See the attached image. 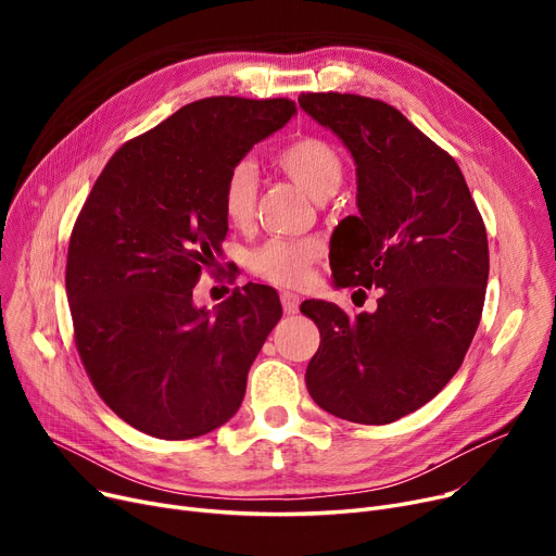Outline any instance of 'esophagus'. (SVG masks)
<instances>
[{
  "mask_svg": "<svg viewBox=\"0 0 556 556\" xmlns=\"http://www.w3.org/2000/svg\"><path fill=\"white\" fill-rule=\"evenodd\" d=\"M281 306L286 311V315H295L300 311V298L295 293H281Z\"/></svg>",
  "mask_w": 556,
  "mask_h": 556,
  "instance_id": "obj_1",
  "label": "esophagus"
}]
</instances>
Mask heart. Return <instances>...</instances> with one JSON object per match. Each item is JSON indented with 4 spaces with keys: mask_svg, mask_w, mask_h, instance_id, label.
Listing matches in <instances>:
<instances>
[{
    "mask_svg": "<svg viewBox=\"0 0 556 556\" xmlns=\"http://www.w3.org/2000/svg\"><path fill=\"white\" fill-rule=\"evenodd\" d=\"M275 164L295 180L311 198H331L344 175L340 153L323 137H302L290 141L275 155ZM258 191V170L252 160H239L227 173L220 191V207L231 227H248L254 218ZM323 254L313 239H270L248 254V268L258 279L295 288L311 277L313 263Z\"/></svg>",
    "mask_w": 556,
    "mask_h": 556,
    "instance_id": "heart-1",
    "label": "heart"
}]
</instances>
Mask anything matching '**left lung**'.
<instances>
[{
	"instance_id": "1",
	"label": "left lung",
	"mask_w": 556,
	"mask_h": 556,
	"mask_svg": "<svg viewBox=\"0 0 556 556\" xmlns=\"http://www.w3.org/2000/svg\"><path fill=\"white\" fill-rule=\"evenodd\" d=\"M300 108L356 162L358 216L331 239L338 288H381L374 313L306 300L325 338L306 369L323 410L383 426L410 415L459 369L484 306L489 245L455 160L405 116L358 94H302ZM365 302V300H363Z\"/></svg>"
}]
</instances>
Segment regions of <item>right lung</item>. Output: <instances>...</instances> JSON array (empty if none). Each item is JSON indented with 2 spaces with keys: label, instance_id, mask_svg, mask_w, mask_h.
I'll return each mask as SVG.
<instances>
[{
  "label": "right lung",
  "instance_id": "1",
  "mask_svg": "<svg viewBox=\"0 0 556 556\" xmlns=\"http://www.w3.org/2000/svg\"><path fill=\"white\" fill-rule=\"evenodd\" d=\"M295 112L288 99L193 101L124 143L76 218L65 286L80 361L114 415L157 440L237 415L281 319L268 286H245L216 313L193 304V286L223 254L229 168Z\"/></svg>",
  "mask_w": 556,
  "mask_h": 556
}]
</instances>
